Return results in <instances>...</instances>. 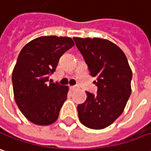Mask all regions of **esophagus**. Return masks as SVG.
<instances>
[{
	"instance_id": "obj_1",
	"label": "esophagus",
	"mask_w": 151,
	"mask_h": 151,
	"mask_svg": "<svg viewBox=\"0 0 151 151\" xmlns=\"http://www.w3.org/2000/svg\"><path fill=\"white\" fill-rule=\"evenodd\" d=\"M71 88L73 91H76V90H78V86H72Z\"/></svg>"
}]
</instances>
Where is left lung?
<instances>
[{"label": "left lung", "mask_w": 151, "mask_h": 151, "mask_svg": "<svg viewBox=\"0 0 151 151\" xmlns=\"http://www.w3.org/2000/svg\"><path fill=\"white\" fill-rule=\"evenodd\" d=\"M76 45L88 64L89 73L97 78V93L86 92L87 99L78 112L85 127L100 130L122 115L132 93V72L122 50L101 38L74 37Z\"/></svg>", "instance_id": "left-lung-1"}]
</instances>
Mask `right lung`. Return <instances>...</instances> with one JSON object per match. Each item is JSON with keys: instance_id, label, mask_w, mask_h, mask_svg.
<instances>
[{"instance_id": "add662e5", "label": "right lung", "mask_w": 151, "mask_h": 151, "mask_svg": "<svg viewBox=\"0 0 151 151\" xmlns=\"http://www.w3.org/2000/svg\"><path fill=\"white\" fill-rule=\"evenodd\" d=\"M73 45L69 37L41 36L20 51L12 73L13 91L19 109L30 122L48 126L58 119L68 87L50 82V74Z\"/></svg>"}]
</instances>
